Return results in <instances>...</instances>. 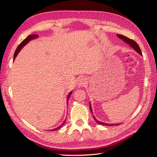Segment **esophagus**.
<instances>
[{
    "mask_svg": "<svg viewBox=\"0 0 157 157\" xmlns=\"http://www.w3.org/2000/svg\"><path fill=\"white\" fill-rule=\"evenodd\" d=\"M87 84V79L86 78H81L78 80V86L83 87L85 84Z\"/></svg>",
    "mask_w": 157,
    "mask_h": 157,
    "instance_id": "34e87169",
    "label": "esophagus"
}]
</instances>
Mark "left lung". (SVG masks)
Listing matches in <instances>:
<instances>
[{
    "label": "left lung",
    "mask_w": 157,
    "mask_h": 157,
    "mask_svg": "<svg viewBox=\"0 0 157 157\" xmlns=\"http://www.w3.org/2000/svg\"><path fill=\"white\" fill-rule=\"evenodd\" d=\"M117 36H118V38H119V39L123 40V41H124L125 42H126V43H127L128 44H129V45L132 47V48H134V49L137 52V53H139L141 56H142V53H141V49L140 48L139 45L136 43V42H135L134 40L130 39H129V38H128V37H126V36H125L121 35H117ZM90 111H91V112H92V108H91V105H90ZM93 117H94V120L96 121V122L98 123V124H102V125H105V126H114V125H115L114 124H106V123H104V122H100V121H99L96 120V118L94 117V115H93ZM119 124H117V125H119Z\"/></svg>",
    "instance_id": "left-lung-1"
}]
</instances>
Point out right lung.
<instances>
[{
  "label": "right lung",
  "mask_w": 157,
  "mask_h": 157,
  "mask_svg": "<svg viewBox=\"0 0 157 157\" xmlns=\"http://www.w3.org/2000/svg\"><path fill=\"white\" fill-rule=\"evenodd\" d=\"M38 36L37 35H29L25 39H24L23 40L21 43H20V44L18 46H17V48H16V51H15V53H14V55H13V60L15 59V58H16V56H17V55L18 54V53L19 52H20V51L21 50V49L23 48V46H24L26 44H27V42H29L31 40H32V39H36V38H37ZM71 94H72V92H71L69 94V95H68V96H67V100H68V99H69V98L71 96ZM67 102H68V101H67ZM65 121H66V120L63 122V123L62 124H61V126H59V127H58V128H55V129H54V130H54V131H55V130H59V129H60V128L62 127V126L65 124Z\"/></svg>",
  "instance_id": "obj_1"
}]
</instances>
